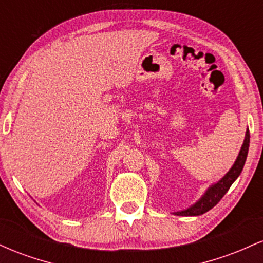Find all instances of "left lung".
I'll return each mask as SVG.
<instances>
[{
    "label": "left lung",
    "mask_w": 263,
    "mask_h": 263,
    "mask_svg": "<svg viewBox=\"0 0 263 263\" xmlns=\"http://www.w3.org/2000/svg\"><path fill=\"white\" fill-rule=\"evenodd\" d=\"M249 146H250V131L247 128L245 140H243L242 146H241L240 152L235 161L234 165L229 170L228 173L225 174L219 182L214 183L213 185H210L206 189V192L204 193V195L199 199L198 201H195L192 206L186 208V209L176 211L173 213L177 216H199L201 214L206 213L210 209H213L216 204L219 203L220 199L228 193V190L230 189L232 183L237 179V177L240 176L241 172H242L243 165H245L246 158H247V152H249Z\"/></svg>",
    "instance_id": "8db88e82"
}]
</instances>
